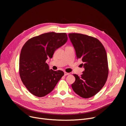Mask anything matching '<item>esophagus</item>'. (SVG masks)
<instances>
[{"instance_id": "obj_1", "label": "esophagus", "mask_w": 126, "mask_h": 126, "mask_svg": "<svg viewBox=\"0 0 126 126\" xmlns=\"http://www.w3.org/2000/svg\"><path fill=\"white\" fill-rule=\"evenodd\" d=\"M69 75V73H68L67 72H64V76H67Z\"/></svg>"}]
</instances>
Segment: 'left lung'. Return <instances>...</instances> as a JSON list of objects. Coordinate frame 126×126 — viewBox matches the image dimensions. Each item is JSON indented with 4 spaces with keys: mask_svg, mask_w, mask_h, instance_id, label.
Wrapping results in <instances>:
<instances>
[{
    "mask_svg": "<svg viewBox=\"0 0 126 126\" xmlns=\"http://www.w3.org/2000/svg\"><path fill=\"white\" fill-rule=\"evenodd\" d=\"M76 50L77 58L84 63L85 70L81 77L73 75V90L83 98L95 95L107 81L109 69L107 53L102 43L93 37L78 33L68 34Z\"/></svg>",
    "mask_w": 126,
    "mask_h": 126,
    "instance_id": "obj_1",
    "label": "left lung"
}]
</instances>
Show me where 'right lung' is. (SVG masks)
I'll return each instance as SVG.
<instances>
[{"label":"right lung","instance_id":"right-lung-1","mask_svg":"<svg viewBox=\"0 0 126 126\" xmlns=\"http://www.w3.org/2000/svg\"><path fill=\"white\" fill-rule=\"evenodd\" d=\"M66 33L49 32L26 41L19 58V75L32 94L43 97L49 94L64 76L62 70L49 69L46 61L67 41Z\"/></svg>","mask_w":126,"mask_h":126}]
</instances>
